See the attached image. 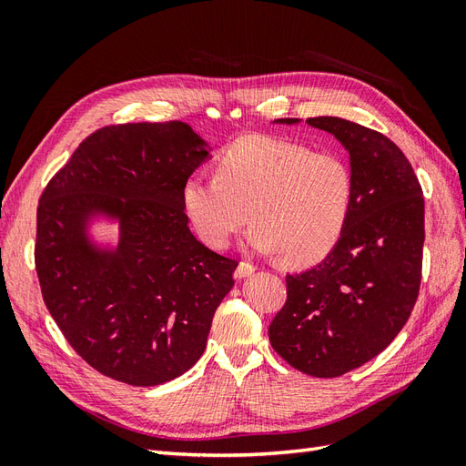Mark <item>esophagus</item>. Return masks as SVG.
Returning a JSON list of instances; mask_svg holds the SVG:
<instances>
[{"mask_svg":"<svg viewBox=\"0 0 466 466\" xmlns=\"http://www.w3.org/2000/svg\"><path fill=\"white\" fill-rule=\"evenodd\" d=\"M255 270H257L255 264H250V262H238L237 270H235V278H237V279H245V278L255 274Z\"/></svg>","mask_w":466,"mask_h":466,"instance_id":"esophagus-1","label":"esophagus"}]
</instances>
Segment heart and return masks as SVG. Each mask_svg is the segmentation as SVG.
Wrapping results in <instances>:
<instances>
[{"label":"heart","mask_w":466,"mask_h":466,"mask_svg":"<svg viewBox=\"0 0 466 466\" xmlns=\"http://www.w3.org/2000/svg\"><path fill=\"white\" fill-rule=\"evenodd\" d=\"M354 198L348 165L332 153L270 136L238 137L218 159V177H190L182 206L211 248H225L248 218L247 243L291 266L322 260L340 241Z\"/></svg>","instance_id":"obj_1"}]
</instances>
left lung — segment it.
Returning a JSON list of instances; mask_svg holds the SVG:
<instances>
[{
    "label": "left lung",
    "mask_w": 466,
    "mask_h": 466,
    "mask_svg": "<svg viewBox=\"0 0 466 466\" xmlns=\"http://www.w3.org/2000/svg\"><path fill=\"white\" fill-rule=\"evenodd\" d=\"M307 124L350 153L354 198L330 255L286 276L288 299L268 336L291 368L329 379L380 354L410 317L421 279L424 196L412 165L387 136L336 116Z\"/></svg>",
    "instance_id": "1"
}]
</instances>
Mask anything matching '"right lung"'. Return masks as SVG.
Here are the masks:
<instances>
[{"instance_id": "obj_1", "label": "right lung", "mask_w": 466, "mask_h": 466, "mask_svg": "<svg viewBox=\"0 0 466 466\" xmlns=\"http://www.w3.org/2000/svg\"><path fill=\"white\" fill-rule=\"evenodd\" d=\"M209 157L185 122L105 126L52 177L36 209L35 264L52 319L91 368L134 387L167 383L200 360L237 260L188 228L182 187ZM119 223V245L88 237Z\"/></svg>"}]
</instances>
